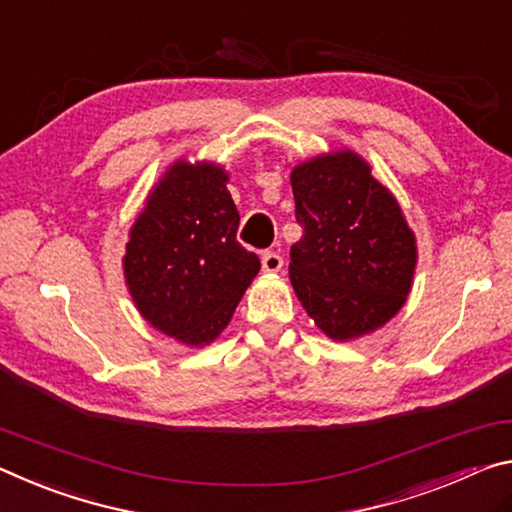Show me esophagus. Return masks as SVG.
Wrapping results in <instances>:
<instances>
[{
	"label": "esophagus",
	"instance_id": "34e87169",
	"mask_svg": "<svg viewBox=\"0 0 512 512\" xmlns=\"http://www.w3.org/2000/svg\"><path fill=\"white\" fill-rule=\"evenodd\" d=\"M261 263H263L265 272H279L281 265H283V256L276 254V251H265Z\"/></svg>",
	"mask_w": 512,
	"mask_h": 512
}]
</instances>
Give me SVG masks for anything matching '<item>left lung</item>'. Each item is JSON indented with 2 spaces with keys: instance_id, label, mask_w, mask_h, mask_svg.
I'll return each mask as SVG.
<instances>
[{
  "instance_id": "left-lung-1",
  "label": "left lung",
  "mask_w": 512,
  "mask_h": 512,
  "mask_svg": "<svg viewBox=\"0 0 512 512\" xmlns=\"http://www.w3.org/2000/svg\"><path fill=\"white\" fill-rule=\"evenodd\" d=\"M290 183L304 229L290 249L301 306L333 340L379 329L404 306L417 261L395 197L351 152L295 167Z\"/></svg>"
}]
</instances>
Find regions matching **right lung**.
<instances>
[{"label":"right lung","instance_id":"add662e5","mask_svg":"<svg viewBox=\"0 0 512 512\" xmlns=\"http://www.w3.org/2000/svg\"><path fill=\"white\" fill-rule=\"evenodd\" d=\"M238 208L217 165L177 163L131 229L124 276L145 320L186 345L229 324L261 270L238 242Z\"/></svg>","mask_w":512,"mask_h":512}]
</instances>
